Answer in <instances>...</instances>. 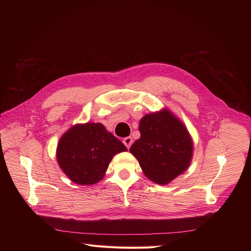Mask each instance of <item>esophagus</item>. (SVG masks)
<instances>
[{
    "mask_svg": "<svg viewBox=\"0 0 251 251\" xmlns=\"http://www.w3.org/2000/svg\"><path fill=\"white\" fill-rule=\"evenodd\" d=\"M123 142L127 149H130L131 146H132V143H133V139H132V137H126V138H124Z\"/></svg>",
    "mask_w": 251,
    "mask_h": 251,
    "instance_id": "esophagus-1",
    "label": "esophagus"
}]
</instances>
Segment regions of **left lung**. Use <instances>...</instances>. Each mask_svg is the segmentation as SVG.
Segmentation results:
<instances>
[{
    "label": "left lung",
    "mask_w": 251,
    "mask_h": 251,
    "mask_svg": "<svg viewBox=\"0 0 251 251\" xmlns=\"http://www.w3.org/2000/svg\"><path fill=\"white\" fill-rule=\"evenodd\" d=\"M140 138L130 149L146 177L166 185L183 174L192 162L194 142L185 125L169 109L144 115Z\"/></svg>",
    "instance_id": "1"
}]
</instances>
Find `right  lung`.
Listing matches in <instances>:
<instances>
[{
	"label": "right lung",
	"mask_w": 251,
	"mask_h": 251,
	"mask_svg": "<svg viewBox=\"0 0 251 251\" xmlns=\"http://www.w3.org/2000/svg\"><path fill=\"white\" fill-rule=\"evenodd\" d=\"M126 151L125 144L102 124H77L60 137L56 160L74 183L91 185L104 177L114 156Z\"/></svg>",
	"instance_id": "add662e5"
}]
</instances>
